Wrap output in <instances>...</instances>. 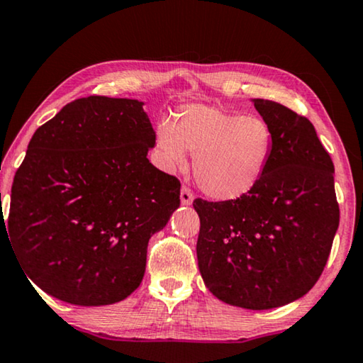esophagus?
Returning <instances> with one entry per match:
<instances>
[{"mask_svg":"<svg viewBox=\"0 0 363 363\" xmlns=\"http://www.w3.org/2000/svg\"><path fill=\"white\" fill-rule=\"evenodd\" d=\"M181 202L184 205H191L194 202V194L187 186H182L181 189Z\"/></svg>","mask_w":363,"mask_h":363,"instance_id":"obj_1","label":"esophagus"}]
</instances>
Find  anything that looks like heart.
I'll return each instance as SVG.
<instances>
[{"label":"heart","mask_w":363,"mask_h":363,"mask_svg":"<svg viewBox=\"0 0 363 363\" xmlns=\"http://www.w3.org/2000/svg\"><path fill=\"white\" fill-rule=\"evenodd\" d=\"M161 164L176 169L194 155V176L211 199L238 200L263 177L272 160L273 130L255 114L202 105L177 109L174 125L163 123L155 134Z\"/></svg>","instance_id":"heart-1"}]
</instances>
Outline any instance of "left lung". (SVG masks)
<instances>
[{
    "label": "left lung",
    "mask_w": 363,
    "mask_h": 363,
    "mask_svg": "<svg viewBox=\"0 0 363 363\" xmlns=\"http://www.w3.org/2000/svg\"><path fill=\"white\" fill-rule=\"evenodd\" d=\"M273 130L260 182L238 200H194L199 268L220 301L267 310L306 296L323 273L339 226L335 164L310 121L254 100Z\"/></svg>",
    "instance_id": "8db88e82"
}]
</instances>
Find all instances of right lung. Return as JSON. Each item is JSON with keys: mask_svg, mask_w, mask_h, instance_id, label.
<instances>
[{"mask_svg": "<svg viewBox=\"0 0 363 363\" xmlns=\"http://www.w3.org/2000/svg\"><path fill=\"white\" fill-rule=\"evenodd\" d=\"M142 105L77 99L28 142L8 233L28 278L60 301L109 306L134 292L148 239L179 206V179L147 158L155 130Z\"/></svg>", "mask_w": 363, "mask_h": 363, "instance_id": "add662e5", "label": "right lung"}]
</instances>
